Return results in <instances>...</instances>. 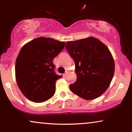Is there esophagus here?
I'll return each instance as SVG.
<instances>
[{"mask_svg":"<svg viewBox=\"0 0 132 132\" xmlns=\"http://www.w3.org/2000/svg\"><path fill=\"white\" fill-rule=\"evenodd\" d=\"M68 75V71H66V72H65V73L64 74V75H63V76H64V77H66V76H67Z\"/></svg>","mask_w":132,"mask_h":132,"instance_id":"34e87169","label":"esophagus"}]
</instances>
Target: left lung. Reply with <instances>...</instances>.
<instances>
[{"mask_svg": "<svg viewBox=\"0 0 132 132\" xmlns=\"http://www.w3.org/2000/svg\"><path fill=\"white\" fill-rule=\"evenodd\" d=\"M66 48L75 62L76 81L70 90L80 97L92 100L107 90L115 71L114 60L109 50L94 37L67 42Z\"/></svg>", "mask_w": 132, "mask_h": 132, "instance_id": "left-lung-1", "label": "left lung"}]
</instances>
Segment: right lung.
I'll list each match as a JSON object with an SVG mask.
<instances>
[{"label": "right lung", "mask_w": 132, "mask_h": 132, "mask_svg": "<svg viewBox=\"0 0 132 132\" xmlns=\"http://www.w3.org/2000/svg\"><path fill=\"white\" fill-rule=\"evenodd\" d=\"M65 43L39 37L24 45L15 62L17 85L23 94L34 102H43L55 92L56 80L62 78L54 72L53 60Z\"/></svg>", "instance_id": "right-lung-1"}]
</instances>
